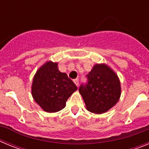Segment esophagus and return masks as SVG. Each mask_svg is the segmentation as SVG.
I'll return each instance as SVG.
<instances>
[{"instance_id":"esophagus-1","label":"esophagus","mask_w":149,"mask_h":149,"mask_svg":"<svg viewBox=\"0 0 149 149\" xmlns=\"http://www.w3.org/2000/svg\"><path fill=\"white\" fill-rule=\"evenodd\" d=\"M74 83L75 84L76 86H78V85H79V81H78V79H75V80H74Z\"/></svg>"}]
</instances>
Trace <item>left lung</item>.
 <instances>
[{
	"label": "left lung",
	"instance_id": "8db88e82",
	"mask_svg": "<svg viewBox=\"0 0 149 149\" xmlns=\"http://www.w3.org/2000/svg\"><path fill=\"white\" fill-rule=\"evenodd\" d=\"M86 77V84H82L79 88L86 109L97 114L108 111L121 95L120 81L117 74L105 64H96Z\"/></svg>",
	"mask_w": 149,
	"mask_h": 149
}]
</instances>
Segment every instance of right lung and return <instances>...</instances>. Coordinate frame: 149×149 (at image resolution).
Returning a JSON list of instances; mask_svg holds the SVG:
<instances>
[{
    "label": "right lung",
    "instance_id": "1",
    "mask_svg": "<svg viewBox=\"0 0 149 149\" xmlns=\"http://www.w3.org/2000/svg\"><path fill=\"white\" fill-rule=\"evenodd\" d=\"M57 65V63L46 62L38 69L33 80V98L48 113L64 108L68 98L77 89L66 74L59 71Z\"/></svg>",
    "mask_w": 149,
    "mask_h": 149
}]
</instances>
